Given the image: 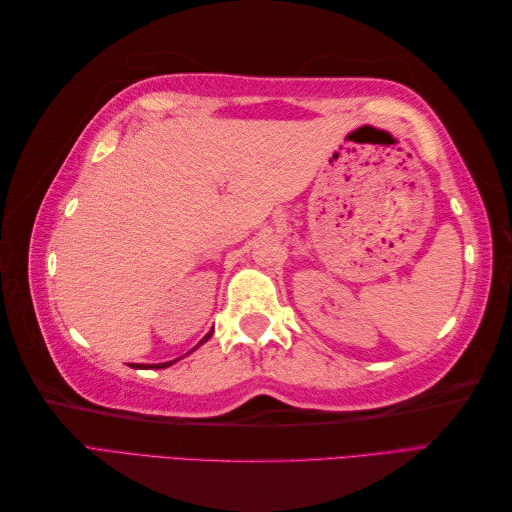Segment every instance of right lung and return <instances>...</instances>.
Masks as SVG:
<instances>
[{
  "label": "right lung",
  "instance_id": "add662e5",
  "mask_svg": "<svg viewBox=\"0 0 512 512\" xmlns=\"http://www.w3.org/2000/svg\"><path fill=\"white\" fill-rule=\"evenodd\" d=\"M211 335H213V331H209V333H207L203 339H200V344H205ZM200 344H198V346H200ZM198 346H196V348H198ZM196 348H192V350H196ZM173 363H175V361H168V363H158V365H147V367H151V369H164V367L173 365ZM141 367H143V365H136V369H141Z\"/></svg>",
  "mask_w": 512,
  "mask_h": 512
}]
</instances>
